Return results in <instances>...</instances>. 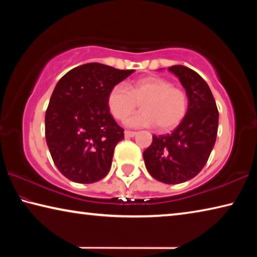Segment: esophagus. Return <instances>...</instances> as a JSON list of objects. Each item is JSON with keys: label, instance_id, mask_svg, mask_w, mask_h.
I'll use <instances>...</instances> for the list:
<instances>
[{"label": "esophagus", "instance_id": "34e87169", "mask_svg": "<svg viewBox=\"0 0 257 257\" xmlns=\"http://www.w3.org/2000/svg\"><path fill=\"white\" fill-rule=\"evenodd\" d=\"M124 136L127 137V138L134 137V136H136V132H129V130H125V132H124Z\"/></svg>", "mask_w": 257, "mask_h": 257}]
</instances>
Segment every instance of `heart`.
Returning a JSON list of instances; mask_svg holds the SVG:
<instances>
[{"label": "heart", "instance_id": "obj_1", "mask_svg": "<svg viewBox=\"0 0 257 257\" xmlns=\"http://www.w3.org/2000/svg\"><path fill=\"white\" fill-rule=\"evenodd\" d=\"M107 107L116 120H124L142 105V112L125 121L132 128L154 127L160 132L176 128L186 116L188 97L185 90L173 87L172 82L161 77H146L128 87L116 84L107 94Z\"/></svg>", "mask_w": 257, "mask_h": 257}]
</instances>
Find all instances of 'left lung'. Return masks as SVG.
<instances>
[{
	"instance_id": "1",
	"label": "left lung",
	"mask_w": 257,
	"mask_h": 257,
	"mask_svg": "<svg viewBox=\"0 0 257 257\" xmlns=\"http://www.w3.org/2000/svg\"><path fill=\"white\" fill-rule=\"evenodd\" d=\"M188 97V110L171 134L153 136L146 149L145 165L150 175L168 185L181 184L197 176L215 144L219 111L210 87L196 71L172 66Z\"/></svg>"
}]
</instances>
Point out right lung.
<instances>
[{
	"label": "right lung",
	"mask_w": 257,
	"mask_h": 257,
	"mask_svg": "<svg viewBox=\"0 0 257 257\" xmlns=\"http://www.w3.org/2000/svg\"><path fill=\"white\" fill-rule=\"evenodd\" d=\"M134 71L86 63L56 84L45 113V137L54 164L69 180L93 184L110 171L124 134L108 111L107 94Z\"/></svg>",
	"instance_id": "obj_1"
}]
</instances>
